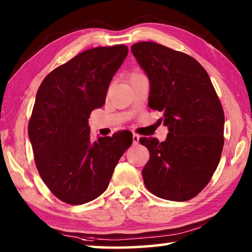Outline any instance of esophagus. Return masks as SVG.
Listing matches in <instances>:
<instances>
[{"mask_svg":"<svg viewBox=\"0 0 252 252\" xmlns=\"http://www.w3.org/2000/svg\"><path fill=\"white\" fill-rule=\"evenodd\" d=\"M139 139H140V136L136 134V133H134L133 135H132V140H133V144H138L139 143Z\"/></svg>","mask_w":252,"mask_h":252,"instance_id":"1","label":"esophagus"}]
</instances>
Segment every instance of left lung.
Segmentation results:
<instances>
[{
    "label": "left lung",
    "instance_id": "8db88e82",
    "mask_svg": "<svg viewBox=\"0 0 252 252\" xmlns=\"http://www.w3.org/2000/svg\"><path fill=\"white\" fill-rule=\"evenodd\" d=\"M132 53L150 81L149 106L161 111L165 141L140 138L150 159L142 170L157 197L187 201L206 187L218 167L224 139L222 105L197 60L156 42H139Z\"/></svg>",
    "mask_w": 252,
    "mask_h": 252
}]
</instances>
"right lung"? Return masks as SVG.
<instances>
[{
    "mask_svg": "<svg viewBox=\"0 0 252 252\" xmlns=\"http://www.w3.org/2000/svg\"><path fill=\"white\" fill-rule=\"evenodd\" d=\"M126 55L123 44L83 51L51 71L37 90L29 138L42 180L63 202L83 204L103 193L131 146L130 131L93 142L88 125Z\"/></svg>",
    "mask_w": 252,
    "mask_h": 252,
    "instance_id": "1",
    "label": "right lung"
}]
</instances>
